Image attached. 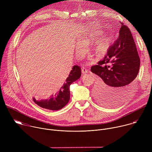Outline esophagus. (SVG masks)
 <instances>
[{"instance_id":"1","label":"esophagus","mask_w":152,"mask_h":152,"mask_svg":"<svg viewBox=\"0 0 152 152\" xmlns=\"http://www.w3.org/2000/svg\"><path fill=\"white\" fill-rule=\"evenodd\" d=\"M82 73L83 74H86V73H88V70H87V69H86V67H83L82 69Z\"/></svg>"}]
</instances>
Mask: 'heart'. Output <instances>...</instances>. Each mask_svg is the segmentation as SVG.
I'll list each match as a JSON object with an SVG mask.
<instances>
[{
    "mask_svg": "<svg viewBox=\"0 0 152 152\" xmlns=\"http://www.w3.org/2000/svg\"><path fill=\"white\" fill-rule=\"evenodd\" d=\"M91 38L92 39H96V37L93 36ZM86 42H87V41L86 40L82 41L83 44H85V43H86ZM106 41L104 39H100L93 45V50L95 53H99L104 50L106 48Z\"/></svg>",
    "mask_w": 152,
    "mask_h": 152,
    "instance_id": "b5f03b06",
    "label": "heart"
}]
</instances>
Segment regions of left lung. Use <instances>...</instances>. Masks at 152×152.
Wrapping results in <instances>:
<instances>
[{
  "label": "left lung",
  "instance_id": "left-lung-1",
  "mask_svg": "<svg viewBox=\"0 0 152 152\" xmlns=\"http://www.w3.org/2000/svg\"><path fill=\"white\" fill-rule=\"evenodd\" d=\"M118 38L108 48L104 57L91 67L97 75L96 95L103 105L114 106L131 94L138 75L140 59L131 31L123 23Z\"/></svg>",
  "mask_w": 152,
  "mask_h": 152
}]
</instances>
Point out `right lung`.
Segmentation results:
<instances>
[{"label": "right lung", "instance_id": "1", "mask_svg": "<svg viewBox=\"0 0 152 152\" xmlns=\"http://www.w3.org/2000/svg\"><path fill=\"white\" fill-rule=\"evenodd\" d=\"M81 68L76 65L72 68L69 77L66 79V83H64L59 91L55 96H52L49 99L45 100H37L33 99L34 102L39 106L45 109L57 111L62 109L69 102L70 98V85L80 77Z\"/></svg>", "mask_w": 152, "mask_h": 152}]
</instances>
